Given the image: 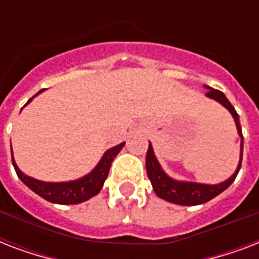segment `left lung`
I'll return each mask as SVG.
<instances>
[{"label":"left lung","mask_w":259,"mask_h":259,"mask_svg":"<svg viewBox=\"0 0 259 259\" xmlns=\"http://www.w3.org/2000/svg\"><path fill=\"white\" fill-rule=\"evenodd\" d=\"M208 90V93L205 94V97L213 101L219 102L223 107L229 110L230 114L233 115L237 130L239 137H241V157L235 172L227 179V180L222 181L219 184H203V183H195V181H183L172 179L169 175H166L165 170L162 169L160 165L157 157L153 152V146L149 142V148L146 152V173L149 177L153 191L156 192L160 199L173 203V204L179 205H199L204 204L219 193H222L225 189H227L230 185L233 184L238 172L241 169L242 165V156H243V136H242L241 123H239V115L237 114L233 105L226 98V95L219 90H213L212 87L204 86Z\"/></svg>","instance_id":"1"}]
</instances>
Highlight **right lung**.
Segmentation results:
<instances>
[{
	"mask_svg": "<svg viewBox=\"0 0 259 259\" xmlns=\"http://www.w3.org/2000/svg\"><path fill=\"white\" fill-rule=\"evenodd\" d=\"M42 91L44 90L38 91L34 97H37L38 94H41ZM33 98H30L29 101L26 102V105ZM123 145H125V142L106 150L105 154L102 156V158L97 164V166L91 172L87 173L86 176L80 177L78 180L62 181V183L37 180V179H33V177L28 176L24 172H21L16 161H14L13 150H12V162H13V166L16 169V173H17L18 179L28 188L32 189L34 193L41 196L42 199H46L51 203H55V204H79V203L89 200V199H91V197L101 192L102 187L105 184V180L107 179V175H109L111 162L114 161L115 156L121 152Z\"/></svg>",
	"mask_w": 259,
	"mask_h": 259,
	"instance_id": "right-lung-1",
	"label": "right lung"
}]
</instances>
